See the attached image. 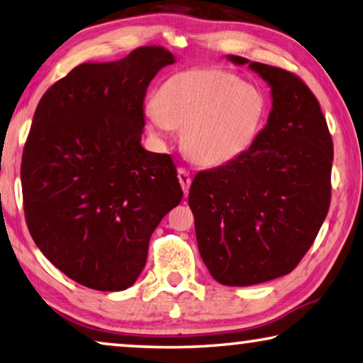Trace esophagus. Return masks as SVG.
<instances>
[{
	"label": "esophagus",
	"instance_id": "esophagus-1",
	"mask_svg": "<svg viewBox=\"0 0 363 363\" xmlns=\"http://www.w3.org/2000/svg\"><path fill=\"white\" fill-rule=\"evenodd\" d=\"M177 175H178V182H180V185L183 188V193H185V196H186L188 190H190V185H191L190 172H188L186 169H178Z\"/></svg>",
	"mask_w": 363,
	"mask_h": 363
}]
</instances>
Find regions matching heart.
<instances>
[{
	"instance_id": "obj_1",
	"label": "heart",
	"mask_w": 363,
	"mask_h": 363,
	"mask_svg": "<svg viewBox=\"0 0 363 363\" xmlns=\"http://www.w3.org/2000/svg\"><path fill=\"white\" fill-rule=\"evenodd\" d=\"M264 88L220 67L173 73L144 108L145 128L165 140L182 129L183 147L198 164L219 167L252 149L269 116Z\"/></svg>"
}]
</instances>
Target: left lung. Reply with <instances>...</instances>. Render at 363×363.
<instances>
[{
	"label": "left lung",
	"instance_id": "left-lung-1",
	"mask_svg": "<svg viewBox=\"0 0 363 363\" xmlns=\"http://www.w3.org/2000/svg\"><path fill=\"white\" fill-rule=\"evenodd\" d=\"M228 60L267 82L272 109L247 154L193 178L188 204L211 277L250 286L290 273L316 239L330 203L333 139L296 75L238 55Z\"/></svg>",
	"mask_w": 363,
	"mask_h": 363
}]
</instances>
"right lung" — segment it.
Segmentation results:
<instances>
[{
	"label": "right lung",
	"mask_w": 363,
	"mask_h": 363,
	"mask_svg": "<svg viewBox=\"0 0 363 363\" xmlns=\"http://www.w3.org/2000/svg\"><path fill=\"white\" fill-rule=\"evenodd\" d=\"M172 64L157 45L86 62L34 113L21 164L26 223L42 254L83 286L134 285L152 233L183 198L170 155L140 144L147 86Z\"/></svg>",
	"instance_id": "1"
}]
</instances>
